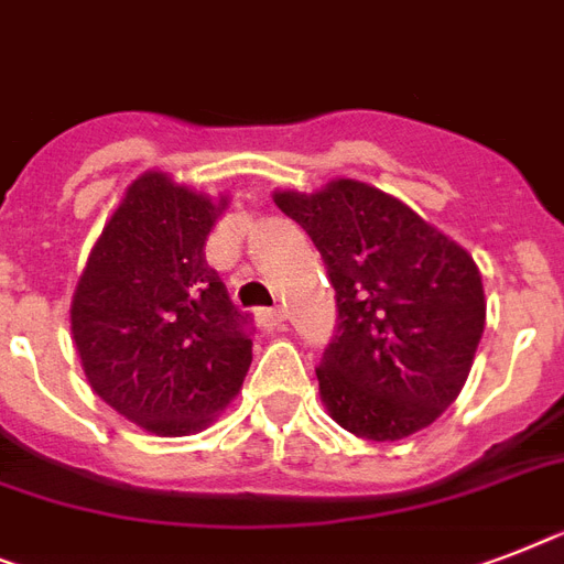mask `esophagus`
Masks as SVG:
<instances>
[{"mask_svg": "<svg viewBox=\"0 0 564 564\" xmlns=\"http://www.w3.org/2000/svg\"><path fill=\"white\" fill-rule=\"evenodd\" d=\"M283 322H286V313H283L281 306H274V310H260L258 313V324L263 329H278L283 327Z\"/></svg>", "mask_w": 564, "mask_h": 564, "instance_id": "obj_1", "label": "esophagus"}]
</instances>
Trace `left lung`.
I'll return each instance as SVG.
<instances>
[{"label": "left lung", "mask_w": 564, "mask_h": 564, "mask_svg": "<svg viewBox=\"0 0 564 564\" xmlns=\"http://www.w3.org/2000/svg\"><path fill=\"white\" fill-rule=\"evenodd\" d=\"M272 199L313 237L336 290V336L315 368L329 416L379 443L432 425L464 388L487 322L473 254L356 178Z\"/></svg>", "instance_id": "obj_1"}]
</instances>
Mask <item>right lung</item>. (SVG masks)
Segmentation results:
<instances>
[{
    "instance_id": "add662e5",
    "label": "right lung",
    "mask_w": 564,
    "mask_h": 564,
    "mask_svg": "<svg viewBox=\"0 0 564 564\" xmlns=\"http://www.w3.org/2000/svg\"><path fill=\"white\" fill-rule=\"evenodd\" d=\"M228 196L141 173L91 246L72 297V338L91 391L162 437L203 432L251 365L249 315L205 260Z\"/></svg>"
}]
</instances>
